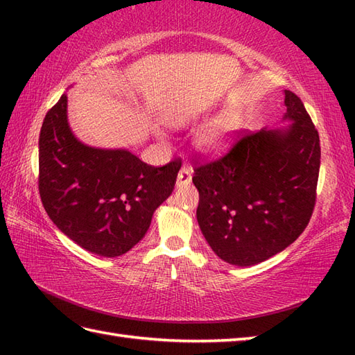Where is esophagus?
Wrapping results in <instances>:
<instances>
[{"label":"esophagus","mask_w":355,"mask_h":355,"mask_svg":"<svg viewBox=\"0 0 355 355\" xmlns=\"http://www.w3.org/2000/svg\"><path fill=\"white\" fill-rule=\"evenodd\" d=\"M192 182V169L191 168H186L183 166L182 169L178 172V177H177V187L180 186H186Z\"/></svg>","instance_id":"1"}]
</instances>
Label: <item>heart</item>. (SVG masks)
<instances>
[{"instance_id":"1","label":"heart","mask_w":355,"mask_h":355,"mask_svg":"<svg viewBox=\"0 0 355 355\" xmlns=\"http://www.w3.org/2000/svg\"><path fill=\"white\" fill-rule=\"evenodd\" d=\"M197 119V112H183L182 116H178L175 119L177 125H187L193 122ZM238 131V120L235 116L232 114H225L220 119H216L215 122L207 125L205 128V131L200 134L198 137V149L202 154L207 155H216L221 154L223 150L227 149L230 145L232 139L235 137V134Z\"/></svg>"}]
</instances>
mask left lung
<instances>
[{"label":"left lung","instance_id":"left-lung-1","mask_svg":"<svg viewBox=\"0 0 355 355\" xmlns=\"http://www.w3.org/2000/svg\"><path fill=\"white\" fill-rule=\"evenodd\" d=\"M279 128L245 135L220 160L195 168L197 220L218 258L250 267L281 253L310 223L320 168L319 134L285 89Z\"/></svg>","mask_w":355,"mask_h":355}]
</instances>
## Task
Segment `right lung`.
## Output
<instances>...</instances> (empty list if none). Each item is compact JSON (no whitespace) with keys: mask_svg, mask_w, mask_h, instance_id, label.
I'll return each mask as SVG.
<instances>
[{"mask_svg":"<svg viewBox=\"0 0 355 355\" xmlns=\"http://www.w3.org/2000/svg\"><path fill=\"white\" fill-rule=\"evenodd\" d=\"M69 97L44 119L40 135V193L45 212L85 250L116 258L143 239L155 209L171 197L180 162L162 168L125 148L89 146L69 123Z\"/></svg>","mask_w":355,"mask_h":355,"instance_id":"add662e5","label":"right lung"}]
</instances>
